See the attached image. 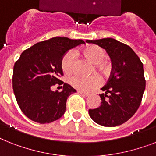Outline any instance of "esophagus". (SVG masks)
Wrapping results in <instances>:
<instances>
[{"instance_id": "1", "label": "esophagus", "mask_w": 156, "mask_h": 156, "mask_svg": "<svg viewBox=\"0 0 156 156\" xmlns=\"http://www.w3.org/2000/svg\"><path fill=\"white\" fill-rule=\"evenodd\" d=\"M78 93L80 94H82V95L86 96V97H87V96L90 95L89 93H86V92H82V91H78Z\"/></svg>"}]
</instances>
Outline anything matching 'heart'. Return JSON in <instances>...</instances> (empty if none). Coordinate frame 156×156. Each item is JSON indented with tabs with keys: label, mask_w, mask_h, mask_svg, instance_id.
<instances>
[{
	"label": "heart",
	"mask_w": 156,
	"mask_h": 156,
	"mask_svg": "<svg viewBox=\"0 0 156 156\" xmlns=\"http://www.w3.org/2000/svg\"><path fill=\"white\" fill-rule=\"evenodd\" d=\"M82 54L91 62L94 63V67L102 75H107L111 70V66L105 60L107 54L103 48L98 45H89L82 50ZM75 62V54L72 50L66 52L61 60V68L64 73L69 74L74 69ZM68 82L72 87L80 91H90L100 85L98 76L91 75L82 77L74 75L68 79Z\"/></svg>",
	"instance_id": "heart-1"
}]
</instances>
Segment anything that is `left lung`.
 Returning a JSON list of instances; mask_svg holds the SVG:
<instances>
[{
	"label": "left lung",
	"mask_w": 156,
	"mask_h": 156,
	"mask_svg": "<svg viewBox=\"0 0 156 156\" xmlns=\"http://www.w3.org/2000/svg\"><path fill=\"white\" fill-rule=\"evenodd\" d=\"M106 49L112 70L107 84L101 88V105L90 109L92 119L103 126H116L130 119L137 111L145 90L144 66L129 45L113 38L87 40Z\"/></svg>",
	"instance_id": "1"
}]
</instances>
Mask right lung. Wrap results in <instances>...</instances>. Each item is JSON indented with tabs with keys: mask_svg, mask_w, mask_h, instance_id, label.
Masks as SVG:
<instances>
[{
	"mask_svg": "<svg viewBox=\"0 0 156 156\" xmlns=\"http://www.w3.org/2000/svg\"><path fill=\"white\" fill-rule=\"evenodd\" d=\"M81 44H85L81 39L53 37L25 49L15 62L12 89L19 107L30 119L49 123L64 115L67 98L76 90L59 79L63 75L61 60ZM56 84L63 88L61 92L51 90Z\"/></svg>",
	"mask_w": 156,
	"mask_h": 156,
	"instance_id": "add662e5",
	"label": "right lung"
}]
</instances>
